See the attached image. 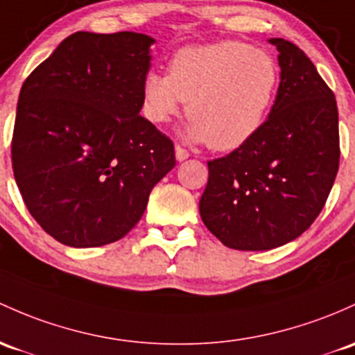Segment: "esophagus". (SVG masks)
<instances>
[{"mask_svg": "<svg viewBox=\"0 0 355 355\" xmlns=\"http://www.w3.org/2000/svg\"><path fill=\"white\" fill-rule=\"evenodd\" d=\"M189 157V152L186 150V148H182L181 146H176V159L179 162L186 161V159Z\"/></svg>", "mask_w": 355, "mask_h": 355, "instance_id": "obj_1", "label": "esophagus"}]
</instances>
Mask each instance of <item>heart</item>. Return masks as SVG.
I'll list each match as a JSON object with an SVG mask.
<instances>
[{
    "label": "heart",
    "mask_w": 355,
    "mask_h": 355,
    "mask_svg": "<svg viewBox=\"0 0 355 355\" xmlns=\"http://www.w3.org/2000/svg\"><path fill=\"white\" fill-rule=\"evenodd\" d=\"M281 85V69L269 52L245 42L179 49L169 72L150 71L142 85V113L167 123L186 105L184 135L213 150H235L268 120Z\"/></svg>",
    "instance_id": "1"
}]
</instances>
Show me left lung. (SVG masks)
Returning a JSON list of instances; mask_svg holds the SVG:
<instances>
[{"label": "left lung", "mask_w": 355, "mask_h": 355, "mask_svg": "<svg viewBox=\"0 0 355 355\" xmlns=\"http://www.w3.org/2000/svg\"><path fill=\"white\" fill-rule=\"evenodd\" d=\"M277 49L281 85L268 120L252 139L208 162L200 215L223 245L269 250L310 228L338 171L337 101L306 54Z\"/></svg>", "instance_id": "left-lung-1"}]
</instances>
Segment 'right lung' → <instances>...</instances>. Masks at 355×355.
I'll return each instance as SVG.
<instances>
[{"instance_id":"obj_1","label":"right lung","mask_w":355,"mask_h":355,"mask_svg":"<svg viewBox=\"0 0 355 355\" xmlns=\"http://www.w3.org/2000/svg\"><path fill=\"white\" fill-rule=\"evenodd\" d=\"M154 42L135 32H76L21 86L15 179L30 215L64 245L125 237L176 166L171 139L139 115Z\"/></svg>"}]
</instances>
